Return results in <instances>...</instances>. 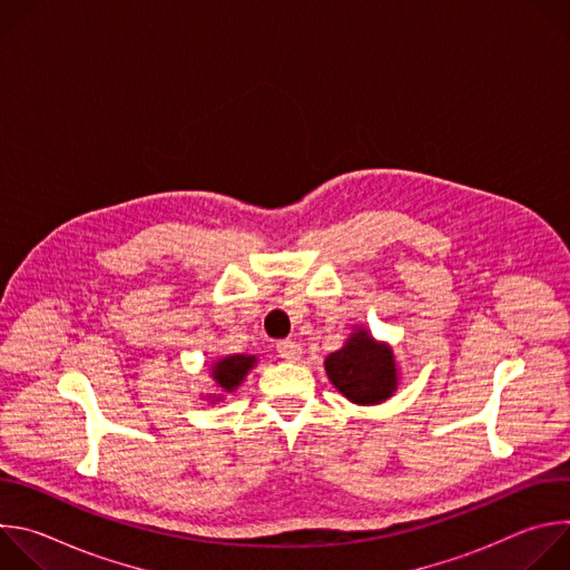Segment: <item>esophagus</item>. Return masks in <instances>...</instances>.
Returning <instances> with one entry per match:
<instances>
[{"label":"esophagus","mask_w":570,"mask_h":570,"mask_svg":"<svg viewBox=\"0 0 570 570\" xmlns=\"http://www.w3.org/2000/svg\"><path fill=\"white\" fill-rule=\"evenodd\" d=\"M277 354L286 361H299L302 347L295 341H282V343H277Z\"/></svg>","instance_id":"34e87169"}]
</instances>
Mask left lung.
<instances>
[{"label": "left lung", "instance_id": "left-lung-1", "mask_svg": "<svg viewBox=\"0 0 570 570\" xmlns=\"http://www.w3.org/2000/svg\"><path fill=\"white\" fill-rule=\"evenodd\" d=\"M324 370L343 396L361 405L390 399L399 385L392 347L374 341L363 327L354 330L343 350L327 356Z\"/></svg>", "mask_w": 570, "mask_h": 570}]
</instances>
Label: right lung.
<instances>
[{
	"label": "right lung",
	"instance_id": "add662e5",
	"mask_svg": "<svg viewBox=\"0 0 570 570\" xmlns=\"http://www.w3.org/2000/svg\"><path fill=\"white\" fill-rule=\"evenodd\" d=\"M255 365H257V356H246V354L225 356L212 365V379L223 392H234ZM214 399L218 401V396Z\"/></svg>",
	"mask_w": 570,
	"mask_h": 570
}]
</instances>
